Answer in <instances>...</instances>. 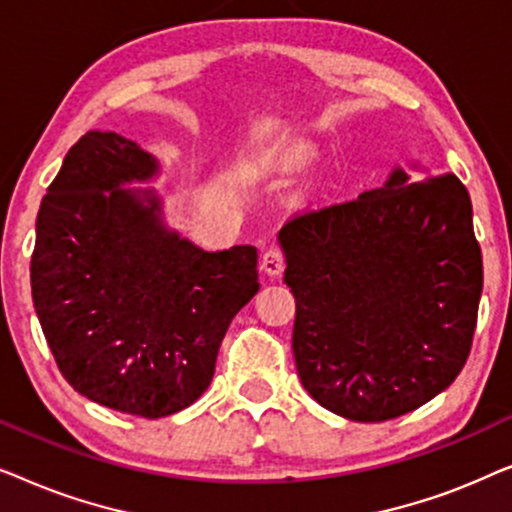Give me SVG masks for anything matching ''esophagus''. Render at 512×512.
I'll return each mask as SVG.
<instances>
[{
    "label": "esophagus",
    "instance_id": "obj_1",
    "mask_svg": "<svg viewBox=\"0 0 512 512\" xmlns=\"http://www.w3.org/2000/svg\"><path fill=\"white\" fill-rule=\"evenodd\" d=\"M261 270L268 277H279L284 272V254L279 249H268L261 258Z\"/></svg>",
    "mask_w": 512,
    "mask_h": 512
}]
</instances>
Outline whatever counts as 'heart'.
Returning <instances> with one entry per match:
<instances>
[{
	"label": "heart",
	"instance_id": "b5f03b06",
	"mask_svg": "<svg viewBox=\"0 0 512 512\" xmlns=\"http://www.w3.org/2000/svg\"><path fill=\"white\" fill-rule=\"evenodd\" d=\"M314 158H317V153L310 146L289 144L258 158L251 172H254V177H286V174H296L310 167Z\"/></svg>",
	"mask_w": 512,
	"mask_h": 512
}]
</instances>
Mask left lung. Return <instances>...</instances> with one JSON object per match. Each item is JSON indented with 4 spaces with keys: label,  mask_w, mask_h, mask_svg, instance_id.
Returning a JSON list of instances; mask_svg holds the SVG:
<instances>
[{
    "label": "left lung",
    "mask_w": 512,
    "mask_h": 512,
    "mask_svg": "<svg viewBox=\"0 0 512 512\" xmlns=\"http://www.w3.org/2000/svg\"><path fill=\"white\" fill-rule=\"evenodd\" d=\"M296 298L293 356L314 401L352 422L417 410L457 380L482 296L473 205L454 174L394 167L359 200L277 235Z\"/></svg>",
    "instance_id": "8db88e82"
}]
</instances>
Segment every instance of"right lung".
Instances as JSON below:
<instances>
[{"instance_id": "add662e5", "label": "right lung", "mask_w": 512, "mask_h": 512, "mask_svg": "<svg viewBox=\"0 0 512 512\" xmlns=\"http://www.w3.org/2000/svg\"><path fill=\"white\" fill-rule=\"evenodd\" d=\"M158 158L86 132L41 200L32 300L60 373L104 408L158 419L214 377L230 321L258 291L249 244L205 251L167 226Z\"/></svg>"}]
</instances>
